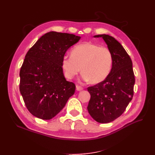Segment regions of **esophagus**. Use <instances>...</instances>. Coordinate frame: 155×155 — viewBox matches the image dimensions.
<instances>
[{
	"label": "esophagus",
	"mask_w": 155,
	"mask_h": 155,
	"mask_svg": "<svg viewBox=\"0 0 155 155\" xmlns=\"http://www.w3.org/2000/svg\"><path fill=\"white\" fill-rule=\"evenodd\" d=\"M76 89H77V91H81L82 90H83V88L81 86H78V85H77V86H76Z\"/></svg>",
	"instance_id": "34e87169"
}]
</instances>
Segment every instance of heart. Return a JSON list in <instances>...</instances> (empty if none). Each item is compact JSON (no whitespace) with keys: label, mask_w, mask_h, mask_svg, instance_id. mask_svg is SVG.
Instances as JSON below:
<instances>
[{"label":"heart","mask_w":155,"mask_h":155,"mask_svg":"<svg viewBox=\"0 0 155 155\" xmlns=\"http://www.w3.org/2000/svg\"><path fill=\"white\" fill-rule=\"evenodd\" d=\"M113 63V54L108 48L84 42L76 46L72 50L71 56H64L61 66L68 79L73 78L81 68L82 79L97 84L108 77Z\"/></svg>","instance_id":"1"}]
</instances>
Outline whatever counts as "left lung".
Segmentation results:
<instances>
[{
  "label": "left lung",
  "instance_id": "left-lung-1",
  "mask_svg": "<svg viewBox=\"0 0 155 155\" xmlns=\"http://www.w3.org/2000/svg\"><path fill=\"white\" fill-rule=\"evenodd\" d=\"M94 37L103 38L113 54V63L106 79L88 87L91 99L87 109L98 123H108L119 117L132 100L135 78L132 61L120 42L105 34Z\"/></svg>",
  "mask_w": 155,
  "mask_h": 155
}]
</instances>
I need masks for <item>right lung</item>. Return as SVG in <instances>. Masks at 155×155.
<instances>
[{
    "label": "right lung",
    "instance_id": "add662e5",
    "mask_svg": "<svg viewBox=\"0 0 155 155\" xmlns=\"http://www.w3.org/2000/svg\"><path fill=\"white\" fill-rule=\"evenodd\" d=\"M81 37L49 32L29 49L20 71V92L28 111L42 120L54 117L74 94L75 84L64 76L62 60Z\"/></svg>",
    "mask_w": 155,
    "mask_h": 155
}]
</instances>
